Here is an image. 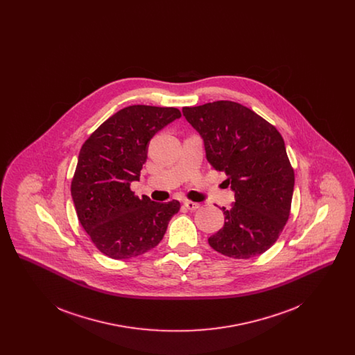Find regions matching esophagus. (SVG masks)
<instances>
[{"label": "esophagus", "instance_id": "obj_1", "mask_svg": "<svg viewBox=\"0 0 355 355\" xmlns=\"http://www.w3.org/2000/svg\"><path fill=\"white\" fill-rule=\"evenodd\" d=\"M184 205H185L189 210H191V211H193V210H197V209L200 207V203L193 202V201H185Z\"/></svg>", "mask_w": 355, "mask_h": 355}]
</instances>
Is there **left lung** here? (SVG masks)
Returning <instances> with one entry per match:
<instances>
[{
	"instance_id": "left-lung-1",
	"label": "left lung",
	"mask_w": 355,
	"mask_h": 355,
	"mask_svg": "<svg viewBox=\"0 0 355 355\" xmlns=\"http://www.w3.org/2000/svg\"><path fill=\"white\" fill-rule=\"evenodd\" d=\"M182 112L202 135L213 169L223 171L225 182L236 191L233 207H222L225 225L209 245L236 259L265 253L282 233L293 200L294 169L282 135L236 102H209Z\"/></svg>"
}]
</instances>
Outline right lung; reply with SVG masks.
Here are the masks:
<instances>
[{"instance_id":"obj_1","label":"right lung","mask_w":355,"mask_h":355,"mask_svg":"<svg viewBox=\"0 0 355 355\" xmlns=\"http://www.w3.org/2000/svg\"><path fill=\"white\" fill-rule=\"evenodd\" d=\"M181 117L177 107L133 105L101 123L80 150L70 191L77 217L92 242L113 259L155 248L181 205L139 198L138 181L153 135Z\"/></svg>"}]
</instances>
